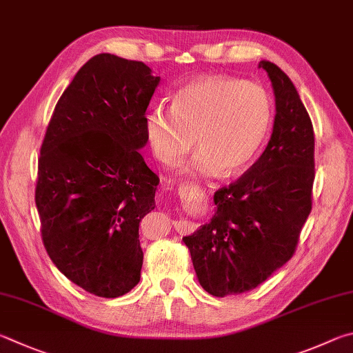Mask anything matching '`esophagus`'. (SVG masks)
<instances>
[{
  "instance_id": "esophagus-1",
  "label": "esophagus",
  "mask_w": 353,
  "mask_h": 353,
  "mask_svg": "<svg viewBox=\"0 0 353 353\" xmlns=\"http://www.w3.org/2000/svg\"><path fill=\"white\" fill-rule=\"evenodd\" d=\"M174 228H176L177 233L188 234V233H193V232H194L196 225H194V222L187 221V219H181V221H177V222L174 223Z\"/></svg>"
}]
</instances>
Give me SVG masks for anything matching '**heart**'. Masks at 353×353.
Listing matches in <instances>:
<instances>
[{"instance_id": "heart-1", "label": "heart", "mask_w": 353, "mask_h": 353, "mask_svg": "<svg viewBox=\"0 0 353 353\" xmlns=\"http://www.w3.org/2000/svg\"><path fill=\"white\" fill-rule=\"evenodd\" d=\"M272 128V101L264 88L233 77H202L179 89L171 110L146 115V137L156 157L174 166L197 145L183 166L193 177L239 174L252 165Z\"/></svg>"}]
</instances>
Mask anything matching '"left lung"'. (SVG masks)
Here are the masks:
<instances>
[{"instance_id": "1", "label": "left lung", "mask_w": 353, "mask_h": 353, "mask_svg": "<svg viewBox=\"0 0 353 353\" xmlns=\"http://www.w3.org/2000/svg\"><path fill=\"white\" fill-rule=\"evenodd\" d=\"M274 94L272 137L252 168L214 193V216L185 236L199 284L217 298L252 290L292 258L312 210L315 134L296 88L262 60Z\"/></svg>"}]
</instances>
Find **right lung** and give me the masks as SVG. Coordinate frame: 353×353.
Returning <instances> with one entry per match:
<instances>
[{"mask_svg": "<svg viewBox=\"0 0 353 353\" xmlns=\"http://www.w3.org/2000/svg\"><path fill=\"white\" fill-rule=\"evenodd\" d=\"M160 77L142 61L99 54L57 101L44 136L35 203L55 267L101 298L140 281L139 223L156 207L159 177L140 154Z\"/></svg>", "mask_w": 353, "mask_h": 353, "instance_id": "obj_1", "label": "right lung"}]
</instances>
